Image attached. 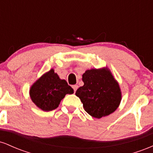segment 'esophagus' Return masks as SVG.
<instances>
[{"label": "esophagus", "mask_w": 153, "mask_h": 153, "mask_svg": "<svg viewBox=\"0 0 153 153\" xmlns=\"http://www.w3.org/2000/svg\"><path fill=\"white\" fill-rule=\"evenodd\" d=\"M78 85H73V90H74V91L75 92V91H76V90L77 89H78Z\"/></svg>", "instance_id": "1"}]
</instances>
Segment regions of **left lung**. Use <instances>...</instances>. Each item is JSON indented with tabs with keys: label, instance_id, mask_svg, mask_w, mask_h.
<instances>
[{
	"label": "left lung",
	"instance_id": "8db88e82",
	"mask_svg": "<svg viewBox=\"0 0 153 153\" xmlns=\"http://www.w3.org/2000/svg\"><path fill=\"white\" fill-rule=\"evenodd\" d=\"M84 85L76 91L85 111L100 119L115 111L122 99L119 83L108 68L88 70L82 75Z\"/></svg>",
	"mask_w": 153,
	"mask_h": 153
}]
</instances>
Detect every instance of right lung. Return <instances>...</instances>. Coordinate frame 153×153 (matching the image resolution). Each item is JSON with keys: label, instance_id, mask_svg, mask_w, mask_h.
<instances>
[{"label": "right lung", "instance_id": "add662e5", "mask_svg": "<svg viewBox=\"0 0 153 153\" xmlns=\"http://www.w3.org/2000/svg\"><path fill=\"white\" fill-rule=\"evenodd\" d=\"M72 94L73 89L65 80H61L53 69L39 78L29 91L33 102L45 111L57 108L65 95Z\"/></svg>", "mask_w": 153, "mask_h": 153}]
</instances>
